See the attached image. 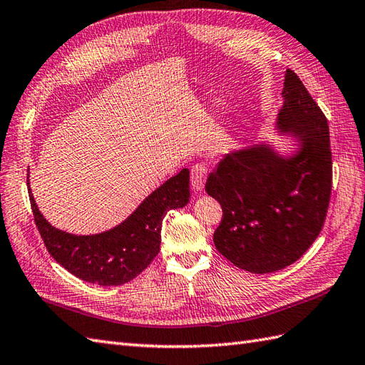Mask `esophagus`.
Segmentation results:
<instances>
[{
	"label": "esophagus",
	"mask_w": 365,
	"mask_h": 365,
	"mask_svg": "<svg viewBox=\"0 0 365 365\" xmlns=\"http://www.w3.org/2000/svg\"><path fill=\"white\" fill-rule=\"evenodd\" d=\"M208 169L203 163H197L191 168V186L194 191H202L205 186Z\"/></svg>",
	"instance_id": "esophagus-1"
}]
</instances>
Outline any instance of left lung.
Returning <instances> with one entry per match:
<instances>
[{"instance_id": "obj_1", "label": "left lung", "mask_w": 365, "mask_h": 365, "mask_svg": "<svg viewBox=\"0 0 365 365\" xmlns=\"http://www.w3.org/2000/svg\"><path fill=\"white\" fill-rule=\"evenodd\" d=\"M274 132L284 148L262 140L225 154L205 190L221 203L216 249L252 274H270L297 261L316 241L331 194V150L325 115L287 70Z\"/></svg>"}]
</instances>
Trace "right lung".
Returning a JSON list of instances; mask_svg holds the SVG:
<instances>
[{"instance_id":"right-lung-1","label":"right lung","mask_w":365,"mask_h":365,"mask_svg":"<svg viewBox=\"0 0 365 365\" xmlns=\"http://www.w3.org/2000/svg\"><path fill=\"white\" fill-rule=\"evenodd\" d=\"M190 196V169L183 168L113 228L95 235H74L49 224L29 188L34 217L51 257L70 274L99 286H120L140 275L158 255L166 213L183 208Z\"/></svg>"}]
</instances>
